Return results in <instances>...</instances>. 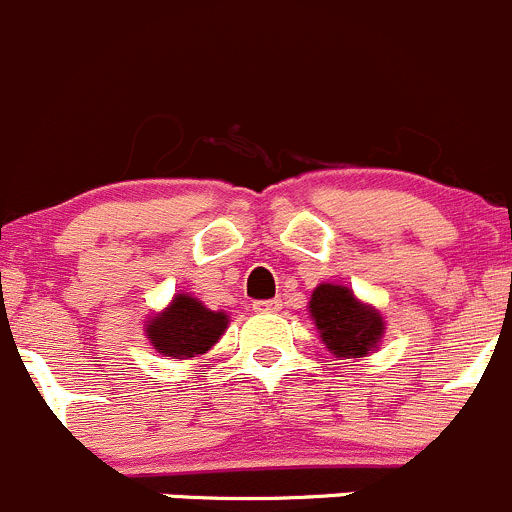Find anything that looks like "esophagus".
<instances>
[{"mask_svg": "<svg viewBox=\"0 0 512 512\" xmlns=\"http://www.w3.org/2000/svg\"><path fill=\"white\" fill-rule=\"evenodd\" d=\"M252 309H255L257 314H275L282 309V302L280 299H260V302L252 304Z\"/></svg>", "mask_w": 512, "mask_h": 512, "instance_id": "esophagus-1", "label": "esophagus"}]
</instances>
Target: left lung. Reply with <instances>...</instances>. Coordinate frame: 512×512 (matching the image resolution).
Wrapping results in <instances>:
<instances>
[{
  "label": "left lung",
  "instance_id": "8db88e82",
  "mask_svg": "<svg viewBox=\"0 0 512 512\" xmlns=\"http://www.w3.org/2000/svg\"><path fill=\"white\" fill-rule=\"evenodd\" d=\"M307 312L327 352L337 359L374 354L384 339V314L369 302H361L347 285L322 282L314 287Z\"/></svg>",
  "mask_w": 512,
  "mask_h": 512
}]
</instances>
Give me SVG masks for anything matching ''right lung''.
<instances>
[{"mask_svg":"<svg viewBox=\"0 0 512 512\" xmlns=\"http://www.w3.org/2000/svg\"><path fill=\"white\" fill-rule=\"evenodd\" d=\"M230 314L213 312L193 294H173L160 312H153L143 324V334L158 354L170 359H193L210 352L223 337Z\"/></svg>","mask_w":512,"mask_h":512,"instance_id":"right-lung-1","label":"right lung"}]
</instances>
